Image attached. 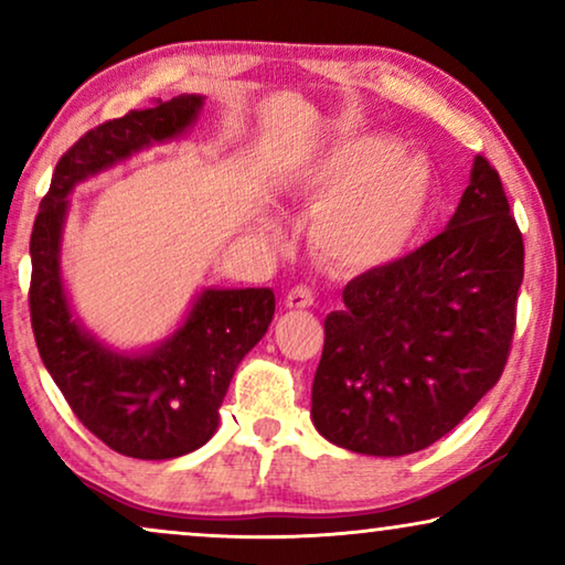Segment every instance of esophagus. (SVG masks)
Returning <instances> with one entry per match:
<instances>
[{
	"mask_svg": "<svg viewBox=\"0 0 565 565\" xmlns=\"http://www.w3.org/2000/svg\"><path fill=\"white\" fill-rule=\"evenodd\" d=\"M285 306H288V308H311L313 306V292L303 288V285H298V288H292L288 296H285Z\"/></svg>",
	"mask_w": 565,
	"mask_h": 565,
	"instance_id": "esophagus-1",
	"label": "esophagus"
}]
</instances>
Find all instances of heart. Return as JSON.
<instances>
[{
	"label": "heart",
	"instance_id": "1",
	"mask_svg": "<svg viewBox=\"0 0 565 565\" xmlns=\"http://www.w3.org/2000/svg\"><path fill=\"white\" fill-rule=\"evenodd\" d=\"M300 190L319 200L313 244L331 265L377 269L396 262L419 234L435 192L422 153L383 136H354L311 159Z\"/></svg>",
	"mask_w": 565,
	"mask_h": 565
}]
</instances>
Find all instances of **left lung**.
<instances>
[{
	"mask_svg": "<svg viewBox=\"0 0 565 565\" xmlns=\"http://www.w3.org/2000/svg\"><path fill=\"white\" fill-rule=\"evenodd\" d=\"M524 246L501 180L483 157L445 231L347 282L323 319L311 391L331 445L401 458L466 419L507 365Z\"/></svg>",
	"mask_w": 565,
	"mask_h": 565,
	"instance_id": "obj_1",
	"label": "left lung"
}]
</instances>
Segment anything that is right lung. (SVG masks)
<instances>
[{
	"mask_svg": "<svg viewBox=\"0 0 565 565\" xmlns=\"http://www.w3.org/2000/svg\"><path fill=\"white\" fill-rule=\"evenodd\" d=\"M203 105V95H180L82 136L58 159L30 236V319L43 365L84 427L115 452L138 460L182 458L215 435L238 362L273 323L275 292L203 288L161 342L136 350L107 344L76 316L64 280L68 198L136 153L180 141Z\"/></svg>",
	"mask_w": 565,
	"mask_h": 565,
	"instance_id": "obj_1",
	"label": "right lung"
}]
</instances>
